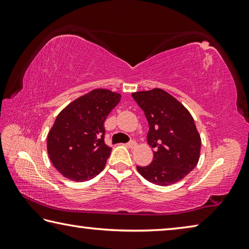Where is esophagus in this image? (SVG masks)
I'll list each match as a JSON object with an SVG mask.
<instances>
[{"label": "esophagus", "mask_w": 249, "mask_h": 249, "mask_svg": "<svg viewBox=\"0 0 249 249\" xmlns=\"http://www.w3.org/2000/svg\"><path fill=\"white\" fill-rule=\"evenodd\" d=\"M136 142L135 141H130V142H127V146L129 147V148H135V147H136Z\"/></svg>", "instance_id": "1"}]
</instances>
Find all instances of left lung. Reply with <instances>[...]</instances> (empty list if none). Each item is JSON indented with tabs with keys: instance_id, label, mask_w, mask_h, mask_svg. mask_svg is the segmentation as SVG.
<instances>
[{
	"instance_id": "left-lung-1",
	"label": "left lung",
	"mask_w": 249,
	"mask_h": 249,
	"mask_svg": "<svg viewBox=\"0 0 249 249\" xmlns=\"http://www.w3.org/2000/svg\"><path fill=\"white\" fill-rule=\"evenodd\" d=\"M149 124L147 142L155 149L146 167L137 166L142 177L157 185H170L195 169L200 157L201 138L190 113L161 89L132 93Z\"/></svg>"
}]
</instances>
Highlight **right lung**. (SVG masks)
I'll return each mask as SVG.
<instances>
[{
	"label": "right lung",
	"instance_id": "obj_1",
	"mask_svg": "<svg viewBox=\"0 0 249 249\" xmlns=\"http://www.w3.org/2000/svg\"><path fill=\"white\" fill-rule=\"evenodd\" d=\"M121 94L96 89L59 113L47 137L53 167L71 181L90 180L104 169L112 148L105 145L104 122Z\"/></svg>",
	"mask_w": 249,
	"mask_h": 249
}]
</instances>
